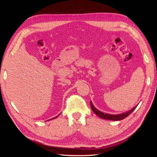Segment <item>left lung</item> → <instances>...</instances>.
Masks as SVG:
<instances>
[{
    "label": "left lung",
    "instance_id": "left-lung-1",
    "mask_svg": "<svg viewBox=\"0 0 157 157\" xmlns=\"http://www.w3.org/2000/svg\"><path fill=\"white\" fill-rule=\"evenodd\" d=\"M90 105H91V109L93 111V112L97 115L98 117H99L101 118H103V119H106V120H110V121H121L124 119L126 117H127L128 115H130V114L134 111V109L136 108L137 105L134 107V108H132L131 110L128 111L126 113H122V114H118V115H111V114H107V113H104L98 110V109L95 107L93 105V103L92 101H90Z\"/></svg>",
    "mask_w": 157,
    "mask_h": 157
}]
</instances>
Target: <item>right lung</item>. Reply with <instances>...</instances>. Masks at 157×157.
<instances>
[{
	"mask_svg": "<svg viewBox=\"0 0 157 157\" xmlns=\"http://www.w3.org/2000/svg\"><path fill=\"white\" fill-rule=\"evenodd\" d=\"M58 116H59V115H58ZM58 116H57V117H54V118H52V119H54V118H57V117H58ZM52 119H50V120H52Z\"/></svg>",
	"mask_w": 157,
	"mask_h": 157,
	"instance_id": "1",
	"label": "right lung"
}]
</instances>
